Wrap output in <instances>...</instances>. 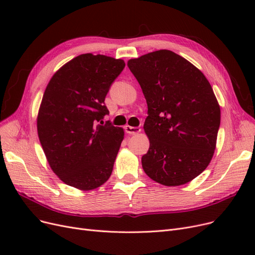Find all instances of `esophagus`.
<instances>
[{
  "label": "esophagus",
  "instance_id": "34e87169",
  "mask_svg": "<svg viewBox=\"0 0 255 255\" xmlns=\"http://www.w3.org/2000/svg\"><path fill=\"white\" fill-rule=\"evenodd\" d=\"M125 129H126V132L128 133V134H130V135H135V134H138L141 130V128H137V127H129V126H127L126 128H125Z\"/></svg>",
  "mask_w": 255,
  "mask_h": 255
}]
</instances>
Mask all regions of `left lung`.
<instances>
[{
	"label": "left lung",
	"mask_w": 255,
	"mask_h": 255,
	"mask_svg": "<svg viewBox=\"0 0 255 255\" xmlns=\"http://www.w3.org/2000/svg\"><path fill=\"white\" fill-rule=\"evenodd\" d=\"M128 67L148 104L143 128L150 148L141 157L145 174L165 186L190 182L210 164L220 126L210 82L169 50L129 59Z\"/></svg>",
	"instance_id": "8db88e82"
}]
</instances>
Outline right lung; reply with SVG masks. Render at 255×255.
<instances>
[{
  "instance_id": "add662e5",
  "label": "right lung",
  "mask_w": 255,
  "mask_h": 255,
  "mask_svg": "<svg viewBox=\"0 0 255 255\" xmlns=\"http://www.w3.org/2000/svg\"><path fill=\"white\" fill-rule=\"evenodd\" d=\"M125 67L122 59L82 54L45 88L38 136L52 170L69 186L91 190L110 179L125 132L110 121L103 125L110 113L104 101Z\"/></svg>"
}]
</instances>
